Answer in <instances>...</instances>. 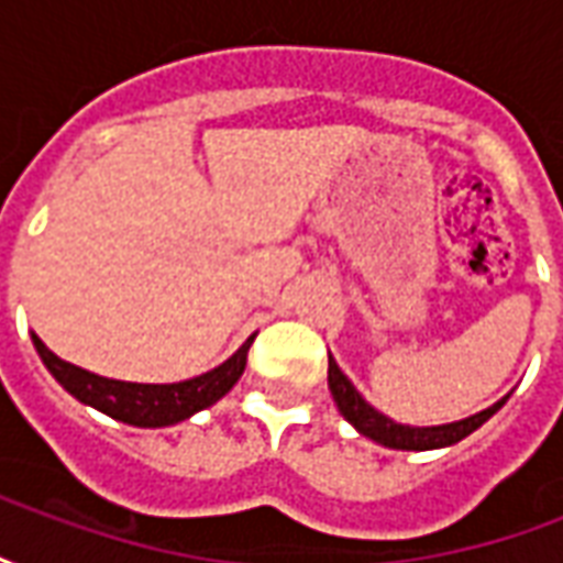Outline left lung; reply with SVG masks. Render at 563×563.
Here are the masks:
<instances>
[{
    "label": "left lung",
    "instance_id": "left-lung-1",
    "mask_svg": "<svg viewBox=\"0 0 563 563\" xmlns=\"http://www.w3.org/2000/svg\"><path fill=\"white\" fill-rule=\"evenodd\" d=\"M329 389L331 398L338 404V410L346 422L353 424L355 431L367 440H374L379 446L389 449H404V452H428V449H446L452 443H459L467 434H473L479 424H485L492 416L507 404L509 395H504L500 401H495L492 407H485L479 413L467 416V419H459V422H446V424H401L383 416L377 407L362 398V391L355 389L350 377L343 374L338 362L329 355Z\"/></svg>",
    "mask_w": 563,
    "mask_h": 563
}]
</instances>
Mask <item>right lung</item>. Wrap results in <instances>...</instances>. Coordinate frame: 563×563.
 Returning a JSON list of instances; mask_svg holds the SVG:
<instances>
[{"label": "right lung", "mask_w": 563, "mask_h": 563, "mask_svg": "<svg viewBox=\"0 0 563 563\" xmlns=\"http://www.w3.org/2000/svg\"><path fill=\"white\" fill-rule=\"evenodd\" d=\"M256 338V334H253ZM253 338L241 343V350L229 355L220 367H213L201 377L184 379V383H126V379H108L71 365L66 358L51 353L38 334H32L35 353L42 355L44 367L54 374V379L75 395L80 404H87L99 413L111 416L117 422L135 424V428H168L196 416L210 404H217L222 395H229L232 386L241 379L246 367V353Z\"/></svg>", "instance_id": "obj_1"}]
</instances>
